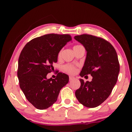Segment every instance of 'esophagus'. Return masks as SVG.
Wrapping results in <instances>:
<instances>
[{
  "mask_svg": "<svg viewBox=\"0 0 132 132\" xmlns=\"http://www.w3.org/2000/svg\"><path fill=\"white\" fill-rule=\"evenodd\" d=\"M73 79H74V77H72V76L69 77V80H70V81H71V80H72Z\"/></svg>",
  "mask_w": 132,
  "mask_h": 132,
  "instance_id": "obj_1",
  "label": "esophagus"
}]
</instances>
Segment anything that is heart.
Wrapping results in <instances>:
<instances>
[{
  "label": "heart",
  "mask_w": 132,
  "mask_h": 132,
  "mask_svg": "<svg viewBox=\"0 0 132 132\" xmlns=\"http://www.w3.org/2000/svg\"><path fill=\"white\" fill-rule=\"evenodd\" d=\"M80 45H76L74 46V48H76L77 46H79ZM62 51H60L58 53V55H57V57L58 58H61V56H62ZM63 70L64 71H66V72L69 73V74H74V73H76V66L73 65V64H65L63 66Z\"/></svg>",
  "instance_id": "heart-1"
}]
</instances>
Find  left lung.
Returning a JSON list of instances; mask_svg holds the SVG:
<instances>
[{
	"label": "left lung",
	"instance_id": "1",
	"mask_svg": "<svg viewBox=\"0 0 132 132\" xmlns=\"http://www.w3.org/2000/svg\"><path fill=\"white\" fill-rule=\"evenodd\" d=\"M74 38L87 51L80 76H93L90 82L80 79L81 86L76 91V97L84 106L95 108L108 98L117 83L120 70L117 53L110 42L101 37L84 34Z\"/></svg>",
	"mask_w": 132,
	"mask_h": 132
}]
</instances>
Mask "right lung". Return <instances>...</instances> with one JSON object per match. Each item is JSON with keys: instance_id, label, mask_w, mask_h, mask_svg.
I'll return each instance as SVG.
<instances>
[{"instance_id": "add662e5", "label": "right lung", "mask_w": 132, "mask_h": 132, "mask_svg": "<svg viewBox=\"0 0 132 132\" xmlns=\"http://www.w3.org/2000/svg\"><path fill=\"white\" fill-rule=\"evenodd\" d=\"M71 40L69 34H46L31 40L21 51L17 70L20 87L36 108L52 105L68 83L69 76L64 73L57 71L55 79H47L46 76L54 70L53 63L57 61L58 53Z\"/></svg>"}]
</instances>
